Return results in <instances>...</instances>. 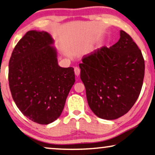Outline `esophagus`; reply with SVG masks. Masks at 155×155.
<instances>
[{"label": "esophagus", "instance_id": "esophagus-1", "mask_svg": "<svg viewBox=\"0 0 155 155\" xmlns=\"http://www.w3.org/2000/svg\"><path fill=\"white\" fill-rule=\"evenodd\" d=\"M80 71H81L80 69L78 68V67H74V73H75L76 76H77V77H78V76H79V74H80Z\"/></svg>", "mask_w": 155, "mask_h": 155}]
</instances>
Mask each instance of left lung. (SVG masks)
<instances>
[{"mask_svg":"<svg viewBox=\"0 0 155 155\" xmlns=\"http://www.w3.org/2000/svg\"><path fill=\"white\" fill-rule=\"evenodd\" d=\"M79 64L88 105L100 118L113 120L129 111L142 89L145 60L129 34L110 48L85 56Z\"/></svg>","mask_w":155,"mask_h":155,"instance_id":"8db88e82","label":"left lung"}]
</instances>
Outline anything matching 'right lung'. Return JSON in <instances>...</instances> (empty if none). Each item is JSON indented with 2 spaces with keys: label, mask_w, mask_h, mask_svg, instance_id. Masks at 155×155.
<instances>
[{
  "label": "right lung",
  "mask_w": 155,
  "mask_h": 155,
  "mask_svg": "<svg viewBox=\"0 0 155 155\" xmlns=\"http://www.w3.org/2000/svg\"><path fill=\"white\" fill-rule=\"evenodd\" d=\"M51 35L29 31L15 45L9 61L12 97L32 121L48 124L60 116L75 82L73 67L58 65Z\"/></svg>",
  "instance_id": "right-lung-1"
}]
</instances>
